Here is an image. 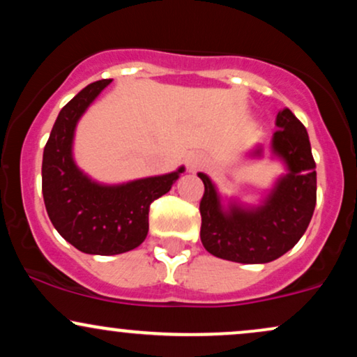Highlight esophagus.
Here are the masks:
<instances>
[{
	"label": "esophagus",
	"instance_id": "34e87169",
	"mask_svg": "<svg viewBox=\"0 0 357 357\" xmlns=\"http://www.w3.org/2000/svg\"><path fill=\"white\" fill-rule=\"evenodd\" d=\"M203 166H204V158L202 154L192 153V154L188 155L186 167H188V171H190V173H196V171L202 169Z\"/></svg>",
	"mask_w": 357,
	"mask_h": 357
}]
</instances>
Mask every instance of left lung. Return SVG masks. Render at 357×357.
<instances>
[{"label": "left lung", "instance_id": "1", "mask_svg": "<svg viewBox=\"0 0 357 357\" xmlns=\"http://www.w3.org/2000/svg\"><path fill=\"white\" fill-rule=\"evenodd\" d=\"M278 130L272 137V154L284 161L282 174L258 206L231 202L225 206L215 183L198 173L204 184L199 203L203 247L211 255L238 264H268L302 238L314 215L317 174L309 134L292 110L277 114ZM260 158L261 147L252 151Z\"/></svg>", "mask_w": 357, "mask_h": 357}]
</instances>
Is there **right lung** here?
<instances>
[{
	"instance_id": "add662e5",
	"label": "right lung",
	"mask_w": 357,
	"mask_h": 357,
	"mask_svg": "<svg viewBox=\"0 0 357 357\" xmlns=\"http://www.w3.org/2000/svg\"><path fill=\"white\" fill-rule=\"evenodd\" d=\"M110 79L93 82L60 110L43 151V202L55 230L77 250L90 255H119L134 250L149 231V206L166 195L184 173L102 184L73 161V136L80 117Z\"/></svg>"
}]
</instances>
